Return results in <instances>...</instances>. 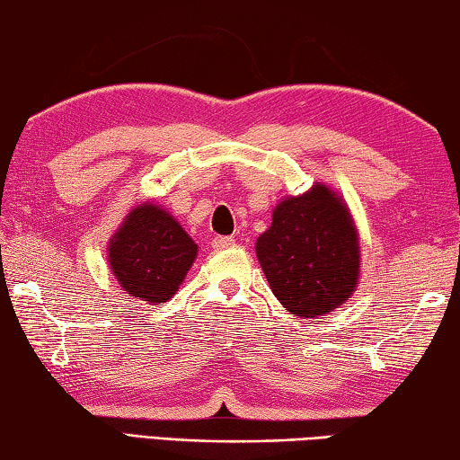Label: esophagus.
I'll return each instance as SVG.
<instances>
[{
  "label": "esophagus",
  "instance_id": "esophagus-1",
  "mask_svg": "<svg viewBox=\"0 0 460 460\" xmlns=\"http://www.w3.org/2000/svg\"><path fill=\"white\" fill-rule=\"evenodd\" d=\"M211 245H213L215 252H223V249L235 245V239H233V237H215Z\"/></svg>",
  "mask_w": 460,
  "mask_h": 460
}]
</instances>
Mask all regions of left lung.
I'll use <instances>...</instances> for the list:
<instances>
[{
  "mask_svg": "<svg viewBox=\"0 0 460 460\" xmlns=\"http://www.w3.org/2000/svg\"><path fill=\"white\" fill-rule=\"evenodd\" d=\"M255 255L279 305L298 318L332 313L359 284V231L345 199L324 182L278 202Z\"/></svg>",
  "mask_w": 460,
  "mask_h": 460,
  "instance_id": "obj_1",
  "label": "left lung"
}]
</instances>
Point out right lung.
<instances>
[{
  "label": "right lung",
  "instance_id": "right-lung-1",
  "mask_svg": "<svg viewBox=\"0 0 460 460\" xmlns=\"http://www.w3.org/2000/svg\"><path fill=\"white\" fill-rule=\"evenodd\" d=\"M199 245L164 207L136 205L107 243V261L121 290L147 305L168 302L197 260Z\"/></svg>",
  "mask_w": 460,
  "mask_h": 460
}]
</instances>
